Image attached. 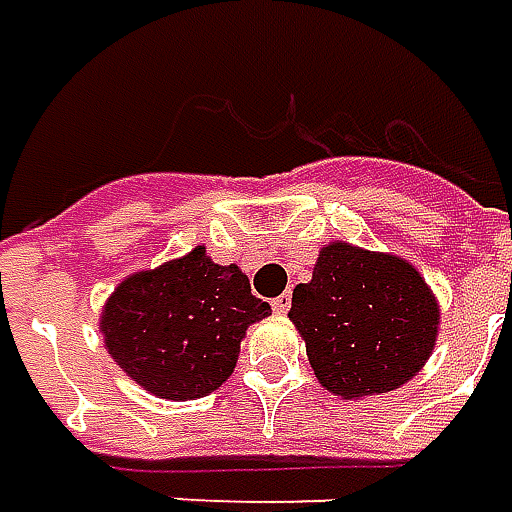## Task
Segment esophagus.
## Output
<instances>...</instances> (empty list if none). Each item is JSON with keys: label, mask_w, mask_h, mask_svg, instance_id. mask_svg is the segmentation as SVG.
I'll list each match as a JSON object with an SVG mask.
<instances>
[{"label": "esophagus", "mask_w": 512, "mask_h": 512, "mask_svg": "<svg viewBox=\"0 0 512 512\" xmlns=\"http://www.w3.org/2000/svg\"><path fill=\"white\" fill-rule=\"evenodd\" d=\"M290 304H293V296H290V293H284V296L273 298V312L284 315V312L290 310Z\"/></svg>", "instance_id": "34e87169"}]
</instances>
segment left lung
<instances>
[{"label":"left lung","mask_w":512,"mask_h":512,"mask_svg":"<svg viewBox=\"0 0 512 512\" xmlns=\"http://www.w3.org/2000/svg\"><path fill=\"white\" fill-rule=\"evenodd\" d=\"M290 321L318 383L360 400L394 392L423 369L437 344L440 307L406 259L332 242L318 253L312 279L293 290Z\"/></svg>","instance_id":"left-lung-1"}]
</instances>
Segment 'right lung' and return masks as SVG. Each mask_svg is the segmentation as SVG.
<instances>
[{
  "label": "right lung",
  "instance_id": "add662e5",
  "mask_svg": "<svg viewBox=\"0 0 512 512\" xmlns=\"http://www.w3.org/2000/svg\"><path fill=\"white\" fill-rule=\"evenodd\" d=\"M270 315L236 264L202 245L118 284L101 312L109 355L146 392L194 400L219 389L239 360L245 329Z\"/></svg>",
  "mask_w": 512,
  "mask_h": 512
}]
</instances>
